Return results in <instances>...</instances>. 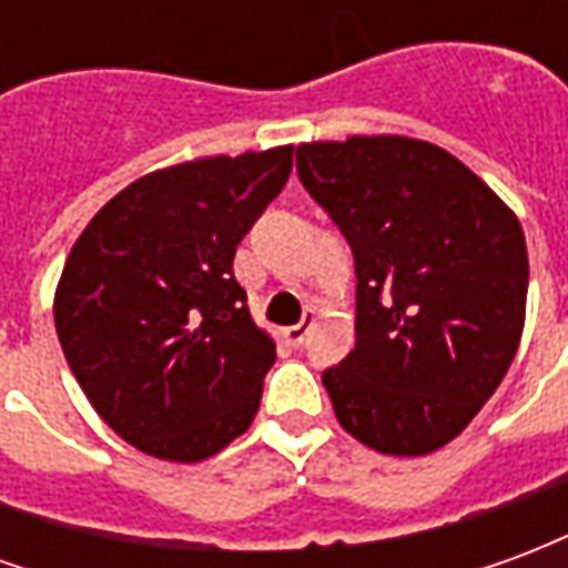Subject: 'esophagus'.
I'll return each instance as SVG.
<instances>
[{"label": "esophagus", "mask_w": 568, "mask_h": 568, "mask_svg": "<svg viewBox=\"0 0 568 568\" xmlns=\"http://www.w3.org/2000/svg\"><path fill=\"white\" fill-rule=\"evenodd\" d=\"M313 322H316V316H313V313H304V320L297 322V325H292V328H285V341H288V344L292 346H301L304 344V341H307V334H310V328H313Z\"/></svg>", "instance_id": "obj_1"}]
</instances>
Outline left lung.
<instances>
[{"label": "left lung", "mask_w": 568, "mask_h": 568, "mask_svg": "<svg viewBox=\"0 0 568 568\" xmlns=\"http://www.w3.org/2000/svg\"><path fill=\"white\" fill-rule=\"evenodd\" d=\"M297 175L356 258V349L322 371L334 417L371 450H438L511 368L529 285L524 227L423 140L304 142Z\"/></svg>", "instance_id": "obj_1"}]
</instances>
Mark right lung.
Masks as SVG:
<instances>
[{
	"label": "right lung",
	"mask_w": 568,
	"mask_h": 568,
	"mask_svg": "<svg viewBox=\"0 0 568 568\" xmlns=\"http://www.w3.org/2000/svg\"><path fill=\"white\" fill-rule=\"evenodd\" d=\"M292 151L154 170L69 252L57 337L93 410L136 450L200 463L258 414L276 344L248 316L234 255L288 182Z\"/></svg>",
	"instance_id": "add662e5"
}]
</instances>
